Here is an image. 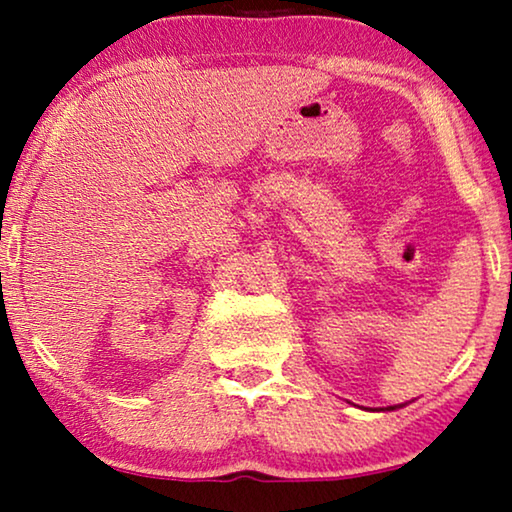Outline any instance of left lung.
<instances>
[{"instance_id":"8db88e82","label":"left lung","mask_w":512,"mask_h":512,"mask_svg":"<svg viewBox=\"0 0 512 512\" xmlns=\"http://www.w3.org/2000/svg\"><path fill=\"white\" fill-rule=\"evenodd\" d=\"M389 410H394V408H389Z\"/></svg>"}]
</instances>
